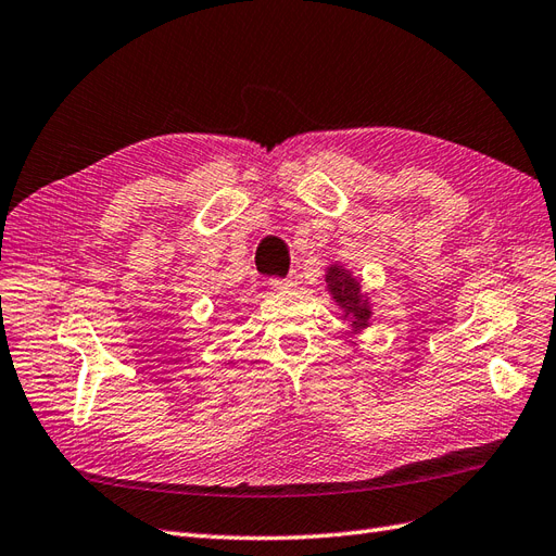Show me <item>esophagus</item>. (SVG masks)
<instances>
[{
    "label": "esophagus",
    "mask_w": 556,
    "mask_h": 556,
    "mask_svg": "<svg viewBox=\"0 0 556 556\" xmlns=\"http://www.w3.org/2000/svg\"><path fill=\"white\" fill-rule=\"evenodd\" d=\"M294 285H296L294 278H285V280L274 278V280H268V288H271L274 292H288V290L294 288Z\"/></svg>",
    "instance_id": "esophagus-1"
}]
</instances>
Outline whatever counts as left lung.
Listing matches in <instances>:
<instances>
[{"mask_svg":"<svg viewBox=\"0 0 556 556\" xmlns=\"http://www.w3.org/2000/svg\"><path fill=\"white\" fill-rule=\"evenodd\" d=\"M325 282L334 306L341 311V318L349 320L351 334H363L369 329L374 304L369 292L363 288V280L343 262H332L325 271Z\"/></svg>","mask_w":556,"mask_h":556,"instance_id":"obj_1","label":"left lung"}]
</instances>
